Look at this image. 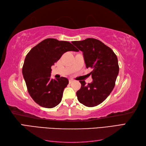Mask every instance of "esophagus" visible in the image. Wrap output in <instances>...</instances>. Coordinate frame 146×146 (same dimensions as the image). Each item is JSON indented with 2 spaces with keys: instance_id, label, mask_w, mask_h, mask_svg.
Segmentation results:
<instances>
[{
  "instance_id": "34e87169",
  "label": "esophagus",
  "mask_w": 146,
  "mask_h": 146,
  "mask_svg": "<svg viewBox=\"0 0 146 146\" xmlns=\"http://www.w3.org/2000/svg\"><path fill=\"white\" fill-rule=\"evenodd\" d=\"M73 82V79H70V80H69V83H71Z\"/></svg>"
}]
</instances>
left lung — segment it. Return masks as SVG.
<instances>
[{
  "label": "left lung",
  "mask_w": 146,
  "mask_h": 146,
  "mask_svg": "<svg viewBox=\"0 0 146 146\" xmlns=\"http://www.w3.org/2000/svg\"><path fill=\"white\" fill-rule=\"evenodd\" d=\"M83 52L86 68H91L93 82L86 85L80 81L81 88L76 92L78 101L88 107L97 106L110 94L115 85L119 66L116 54L112 49L94 38L73 41Z\"/></svg>",
  "instance_id": "1"
}]
</instances>
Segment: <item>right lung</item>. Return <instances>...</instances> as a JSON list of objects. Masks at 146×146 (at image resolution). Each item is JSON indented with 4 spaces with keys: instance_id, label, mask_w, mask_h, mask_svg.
I'll return each mask as SVG.
<instances>
[{
    "instance_id": "obj_1",
    "label": "right lung",
    "mask_w": 146,
    "mask_h": 146,
    "mask_svg": "<svg viewBox=\"0 0 146 146\" xmlns=\"http://www.w3.org/2000/svg\"><path fill=\"white\" fill-rule=\"evenodd\" d=\"M70 51L78 50L70 42L48 38L26 55L23 75L30 96L40 106L51 108L61 102L69 81L64 77L51 79V66L65 52Z\"/></svg>"
}]
</instances>
